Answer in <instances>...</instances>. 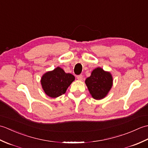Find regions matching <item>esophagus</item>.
<instances>
[{
  "mask_svg": "<svg viewBox=\"0 0 148 148\" xmlns=\"http://www.w3.org/2000/svg\"><path fill=\"white\" fill-rule=\"evenodd\" d=\"M77 79L78 80H80V81L82 80L83 79V75H81V74L78 75V76H77Z\"/></svg>",
  "mask_w": 148,
  "mask_h": 148,
  "instance_id": "1",
  "label": "esophagus"
}]
</instances>
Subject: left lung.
I'll list each match as a JSON object with an SVG mask.
<instances>
[{"instance_id":"obj_1","label":"left lung","mask_w":148,"mask_h":148,"mask_svg":"<svg viewBox=\"0 0 148 148\" xmlns=\"http://www.w3.org/2000/svg\"><path fill=\"white\" fill-rule=\"evenodd\" d=\"M85 83L91 95L95 99H102L107 95L112 85L111 74L102 68L93 70L91 76L88 77Z\"/></svg>"}]
</instances>
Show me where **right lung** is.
Returning a JSON list of instances; mask_svg holds the SVG:
<instances>
[{
  "mask_svg": "<svg viewBox=\"0 0 148 148\" xmlns=\"http://www.w3.org/2000/svg\"><path fill=\"white\" fill-rule=\"evenodd\" d=\"M74 79L73 75L65 73L62 69L58 67L43 75L41 84L47 95L55 98L64 94Z\"/></svg>",
  "mask_w": 148,
  "mask_h": 148,
  "instance_id": "obj_1",
  "label": "right lung"
}]
</instances>
